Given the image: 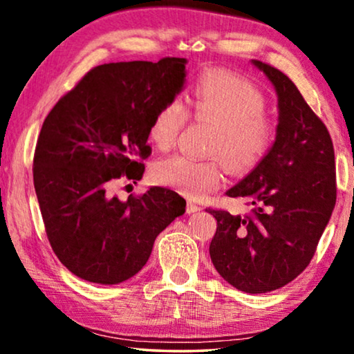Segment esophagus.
<instances>
[{
  "instance_id": "esophagus-1",
  "label": "esophagus",
  "mask_w": 354,
  "mask_h": 354,
  "mask_svg": "<svg viewBox=\"0 0 354 354\" xmlns=\"http://www.w3.org/2000/svg\"><path fill=\"white\" fill-rule=\"evenodd\" d=\"M198 211H201V206L195 205V203H192V201L187 203V212L189 214H194V212H198Z\"/></svg>"
}]
</instances>
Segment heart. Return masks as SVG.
<instances>
[{
  "label": "heart",
  "instance_id": "1",
  "mask_svg": "<svg viewBox=\"0 0 354 354\" xmlns=\"http://www.w3.org/2000/svg\"><path fill=\"white\" fill-rule=\"evenodd\" d=\"M195 117L217 124L209 153L220 156L232 175H247L259 167L277 139V124L267 117V101L253 84L226 71H206L189 98ZM189 113L178 98L159 107L149 127L156 147L175 145ZM156 183L183 192L192 198L209 194L223 181L218 159H194L175 154L153 167Z\"/></svg>",
  "mask_w": 354,
  "mask_h": 354
}]
</instances>
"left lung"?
Masks as SVG:
<instances>
[{"label":"left lung","mask_w":354,"mask_h":354,"mask_svg":"<svg viewBox=\"0 0 354 354\" xmlns=\"http://www.w3.org/2000/svg\"><path fill=\"white\" fill-rule=\"evenodd\" d=\"M278 97V127L263 162L226 192L253 205L251 215L212 211L209 245L215 270L236 289L266 293L309 266L335 205L333 140L322 120L283 71L251 61Z\"/></svg>","instance_id":"obj_1"}]
</instances>
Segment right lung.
<instances>
[{
    "instance_id": "1",
    "label": "right lung",
    "mask_w": 354,
    "mask_h": 354,
    "mask_svg": "<svg viewBox=\"0 0 354 354\" xmlns=\"http://www.w3.org/2000/svg\"><path fill=\"white\" fill-rule=\"evenodd\" d=\"M184 57L98 65L57 101L34 154V187L48 241L68 270L118 284L145 266L159 232L185 212L176 192L153 185L122 201L111 184L140 181L149 127L185 84ZM136 184V183H134Z\"/></svg>"
}]
</instances>
